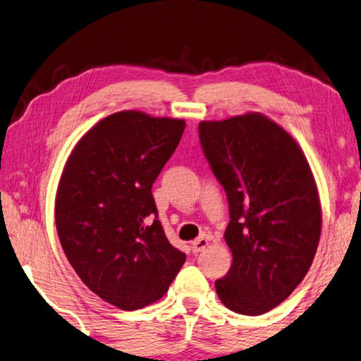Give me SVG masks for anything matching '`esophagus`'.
<instances>
[{"mask_svg": "<svg viewBox=\"0 0 361 361\" xmlns=\"http://www.w3.org/2000/svg\"><path fill=\"white\" fill-rule=\"evenodd\" d=\"M208 243H209V240H208L207 237H198L197 240H193V243H192V250H193V253L203 252L204 248L208 247Z\"/></svg>", "mask_w": 361, "mask_h": 361, "instance_id": "obj_1", "label": "esophagus"}]
</instances>
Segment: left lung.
I'll return each mask as SVG.
<instances>
[{
  "label": "left lung",
  "mask_w": 361,
  "mask_h": 361,
  "mask_svg": "<svg viewBox=\"0 0 361 361\" xmlns=\"http://www.w3.org/2000/svg\"><path fill=\"white\" fill-rule=\"evenodd\" d=\"M198 135L231 214L224 238L232 266L216 292L232 312L263 314L290 295L313 263L321 235L313 173L289 132L259 113L202 121Z\"/></svg>",
  "instance_id": "left-lung-1"
}]
</instances>
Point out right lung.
Here are the masks:
<instances>
[{"label":"right lung","mask_w":361,"mask_h":361,"mask_svg":"<svg viewBox=\"0 0 361 361\" xmlns=\"http://www.w3.org/2000/svg\"><path fill=\"white\" fill-rule=\"evenodd\" d=\"M184 129V119L119 111L77 142L61 174V247L88 289L126 312L159 300L185 263L152 195Z\"/></svg>","instance_id":"1"}]
</instances>
